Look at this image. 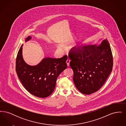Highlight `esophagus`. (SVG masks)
Instances as JSON below:
<instances>
[{
    "instance_id": "1",
    "label": "esophagus",
    "mask_w": 126,
    "mask_h": 126,
    "mask_svg": "<svg viewBox=\"0 0 126 126\" xmlns=\"http://www.w3.org/2000/svg\"><path fill=\"white\" fill-rule=\"evenodd\" d=\"M70 60H69V59H68L67 60H66V64H67V66H69V63H70Z\"/></svg>"
}]
</instances>
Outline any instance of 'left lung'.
<instances>
[{
  "instance_id": "left-lung-1",
  "label": "left lung",
  "mask_w": 126,
  "mask_h": 126,
  "mask_svg": "<svg viewBox=\"0 0 126 126\" xmlns=\"http://www.w3.org/2000/svg\"><path fill=\"white\" fill-rule=\"evenodd\" d=\"M68 56L74 84L82 94H90L98 91L112 71L113 57L106 39L99 45L72 50Z\"/></svg>"
}]
</instances>
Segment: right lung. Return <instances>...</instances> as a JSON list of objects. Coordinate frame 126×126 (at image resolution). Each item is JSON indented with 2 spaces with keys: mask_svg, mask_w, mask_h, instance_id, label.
Returning a JSON list of instances; mask_svg holds the SVG:
<instances>
[{
  "mask_svg": "<svg viewBox=\"0 0 126 126\" xmlns=\"http://www.w3.org/2000/svg\"><path fill=\"white\" fill-rule=\"evenodd\" d=\"M32 39L28 36L25 42ZM22 45L16 59V72L24 88L32 94L40 98L49 96L53 92L56 81L60 73L67 68L65 55L60 59L44 58L35 66H30L24 61Z\"/></svg>",
  "mask_w": 126,
  "mask_h": 126,
  "instance_id": "obj_1",
  "label": "right lung"
}]
</instances>
